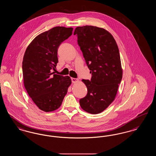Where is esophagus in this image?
<instances>
[{"mask_svg":"<svg viewBox=\"0 0 156 156\" xmlns=\"http://www.w3.org/2000/svg\"><path fill=\"white\" fill-rule=\"evenodd\" d=\"M71 80H72V82H73V83H76V82H77L79 81V80H78V79L74 78H71Z\"/></svg>","mask_w":156,"mask_h":156,"instance_id":"1","label":"esophagus"}]
</instances>
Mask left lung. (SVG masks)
I'll list each match as a JSON object with an SVG mask.
<instances>
[{
    "label": "left lung",
    "mask_w": 156,
    "mask_h": 156,
    "mask_svg": "<svg viewBox=\"0 0 156 156\" xmlns=\"http://www.w3.org/2000/svg\"><path fill=\"white\" fill-rule=\"evenodd\" d=\"M78 37L91 80H82L87 89V96L80 100L85 112L96 114L112 103L122 77L119 48L112 35L104 28L92 25L78 27Z\"/></svg>",
    "instance_id": "left-lung-1"
}]
</instances>
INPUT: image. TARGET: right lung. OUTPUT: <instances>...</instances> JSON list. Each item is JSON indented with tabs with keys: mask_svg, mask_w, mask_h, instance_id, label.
Returning <instances> with one entry per match:
<instances>
[{
	"mask_svg": "<svg viewBox=\"0 0 156 156\" xmlns=\"http://www.w3.org/2000/svg\"><path fill=\"white\" fill-rule=\"evenodd\" d=\"M73 28L56 27L38 35L27 47L23 61L25 89L37 107L53 112L62 105L71 84L69 76L55 74L57 50L73 34Z\"/></svg>",
	"mask_w": 156,
	"mask_h": 156,
	"instance_id": "right-lung-1",
	"label": "right lung"
}]
</instances>
